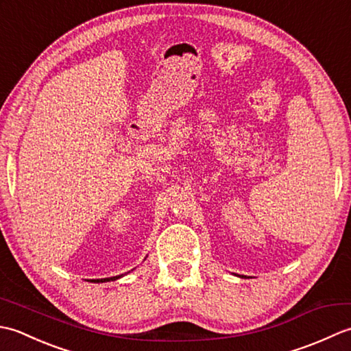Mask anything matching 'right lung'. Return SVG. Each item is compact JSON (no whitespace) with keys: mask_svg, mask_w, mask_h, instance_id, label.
<instances>
[{"mask_svg":"<svg viewBox=\"0 0 351 351\" xmlns=\"http://www.w3.org/2000/svg\"><path fill=\"white\" fill-rule=\"evenodd\" d=\"M117 278H121V276H116V278H108V279H93L92 282H107V280H114Z\"/></svg>","mask_w":351,"mask_h":351,"instance_id":"1","label":"right lung"}]
</instances>
